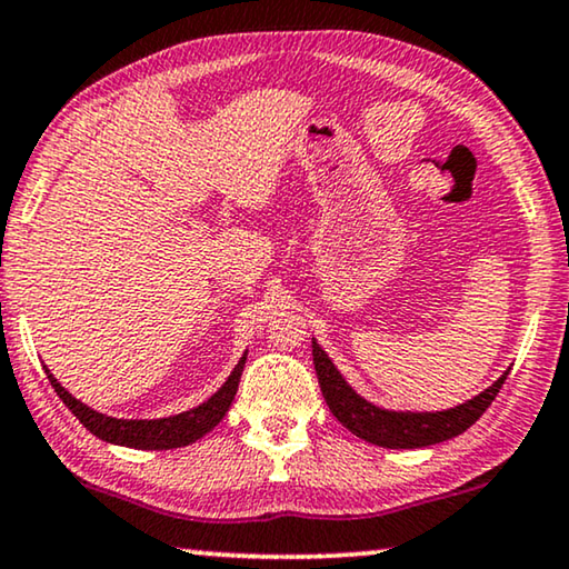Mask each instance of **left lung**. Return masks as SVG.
<instances>
[{
    "label": "left lung",
    "mask_w": 569,
    "mask_h": 569,
    "mask_svg": "<svg viewBox=\"0 0 569 569\" xmlns=\"http://www.w3.org/2000/svg\"><path fill=\"white\" fill-rule=\"evenodd\" d=\"M312 365H316L320 392L339 423L359 439L385 449H421L465 433L490 408L510 372L506 369L488 390L465 400L462 406L447 410H387L361 398L316 339H312Z\"/></svg>",
    "instance_id": "8db88e82"
}]
</instances>
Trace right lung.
I'll return each instance as SVG.
<instances>
[{"mask_svg": "<svg viewBox=\"0 0 569 569\" xmlns=\"http://www.w3.org/2000/svg\"><path fill=\"white\" fill-rule=\"evenodd\" d=\"M246 353L238 359L228 380L220 385L216 395H210L208 400L184 413L169 416V418H151V421H136V418H112L104 416L100 410L84 406V402L73 398L69 390H63L61 382L51 375V369L46 367L48 380H51L53 390L59 392V398L66 402V408L79 418L89 433H94L97 439L107 443H118V447L130 449H179L187 443H194L202 439L204 433H210L220 421H223L230 402L236 398L238 382H241V372L246 365Z\"/></svg>", "mask_w": 569, "mask_h": 569, "instance_id": "obj_1", "label": "right lung"}]
</instances>
